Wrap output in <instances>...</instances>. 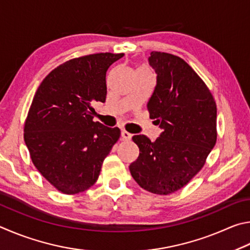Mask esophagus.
Segmentation results:
<instances>
[{
  "label": "esophagus",
  "mask_w": 250,
  "mask_h": 250,
  "mask_svg": "<svg viewBox=\"0 0 250 250\" xmlns=\"http://www.w3.org/2000/svg\"><path fill=\"white\" fill-rule=\"evenodd\" d=\"M132 136L133 135L129 134L128 132H126L125 129L122 130V137H123V139H125V141H129V139H132Z\"/></svg>",
  "instance_id": "obj_1"
}]
</instances>
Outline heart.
Here are the masks:
<instances>
[{
  "mask_svg": "<svg viewBox=\"0 0 250 250\" xmlns=\"http://www.w3.org/2000/svg\"><path fill=\"white\" fill-rule=\"evenodd\" d=\"M141 69H147V68H145V67H142Z\"/></svg>",
  "mask_w": 250,
  "mask_h": 250,
  "instance_id": "obj_1",
  "label": "heart"
}]
</instances>
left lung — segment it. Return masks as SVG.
Returning a JSON list of instances; mask_svg holds the SVG:
<instances>
[{
  "label": "left lung",
  "mask_w": 250,
  "mask_h": 250,
  "mask_svg": "<svg viewBox=\"0 0 250 250\" xmlns=\"http://www.w3.org/2000/svg\"><path fill=\"white\" fill-rule=\"evenodd\" d=\"M149 63L157 85L147 108L164 132L154 143L145 135L133 136L139 156L129 171L143 189L168 195L203 168L216 143L217 109L208 85L180 57L151 51Z\"/></svg>",
  "instance_id": "left-lung-1"
}]
</instances>
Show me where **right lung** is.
Segmentation results:
<instances>
[{
  "mask_svg": "<svg viewBox=\"0 0 250 250\" xmlns=\"http://www.w3.org/2000/svg\"><path fill=\"white\" fill-rule=\"evenodd\" d=\"M124 54L73 58L47 74L24 124V141L42 176L63 194L89 189L121 136L93 121L94 102L106 99V71Z\"/></svg>",
  "mask_w": 250,
  "mask_h": 250,
  "instance_id": "obj_1",
  "label": "right lung"
}]
</instances>
